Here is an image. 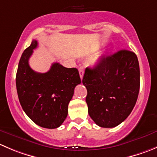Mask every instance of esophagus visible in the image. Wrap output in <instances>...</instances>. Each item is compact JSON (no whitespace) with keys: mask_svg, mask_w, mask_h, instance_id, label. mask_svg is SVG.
Masks as SVG:
<instances>
[{"mask_svg":"<svg viewBox=\"0 0 157 157\" xmlns=\"http://www.w3.org/2000/svg\"><path fill=\"white\" fill-rule=\"evenodd\" d=\"M79 73H80V79H83V74H84V67H80L79 68Z\"/></svg>","mask_w":157,"mask_h":157,"instance_id":"34e87169","label":"esophagus"}]
</instances>
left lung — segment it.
<instances>
[{
    "label": "left lung",
    "instance_id": "left-lung-1",
    "mask_svg": "<svg viewBox=\"0 0 157 157\" xmlns=\"http://www.w3.org/2000/svg\"><path fill=\"white\" fill-rule=\"evenodd\" d=\"M140 66L135 53L121 50L86 68L82 83L87 90L88 113L99 127H115L133 110L140 91Z\"/></svg>",
    "mask_w": 157,
    "mask_h": 157
}]
</instances>
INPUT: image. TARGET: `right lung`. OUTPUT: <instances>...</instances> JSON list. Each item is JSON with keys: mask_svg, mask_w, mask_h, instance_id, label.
I'll use <instances>...</instances> for the list:
<instances>
[{"mask_svg": "<svg viewBox=\"0 0 157 157\" xmlns=\"http://www.w3.org/2000/svg\"><path fill=\"white\" fill-rule=\"evenodd\" d=\"M37 44V40H32L20 59L17 91L23 109L33 122L44 128L55 129L67 118L74 88L81 80L77 68L64 67L59 63H53L44 74L33 71L29 58Z\"/></svg>", "mask_w": 157, "mask_h": 157, "instance_id": "add662e5", "label": "right lung"}]
</instances>
